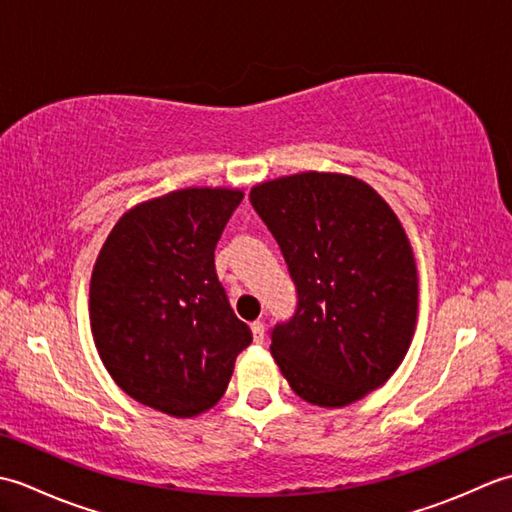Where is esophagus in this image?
<instances>
[{
	"label": "esophagus",
	"mask_w": 512,
	"mask_h": 512,
	"mask_svg": "<svg viewBox=\"0 0 512 512\" xmlns=\"http://www.w3.org/2000/svg\"><path fill=\"white\" fill-rule=\"evenodd\" d=\"M250 330H253V339L255 343H264V321H255L253 325H250Z\"/></svg>",
	"instance_id": "1"
}]
</instances>
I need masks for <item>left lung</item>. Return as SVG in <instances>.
Masks as SVG:
<instances>
[{
    "instance_id": "obj_1",
    "label": "left lung",
    "mask_w": 512,
    "mask_h": 512,
    "mask_svg": "<svg viewBox=\"0 0 512 512\" xmlns=\"http://www.w3.org/2000/svg\"><path fill=\"white\" fill-rule=\"evenodd\" d=\"M297 286L275 363L299 398L345 407L400 367L418 321V268L391 206L347 173L301 171L250 189Z\"/></svg>"
}]
</instances>
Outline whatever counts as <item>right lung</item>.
<instances>
[{
	"label": "right lung",
	"instance_id": "add662e5",
	"mask_svg": "<svg viewBox=\"0 0 512 512\" xmlns=\"http://www.w3.org/2000/svg\"><path fill=\"white\" fill-rule=\"evenodd\" d=\"M244 191L187 187L132 206L90 281V328L114 383L140 405L193 418L224 396L253 341L215 273V244Z\"/></svg>",
	"mask_w": 512,
	"mask_h": 512
}]
</instances>
